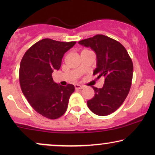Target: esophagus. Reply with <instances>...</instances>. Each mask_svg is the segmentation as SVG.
Segmentation results:
<instances>
[{
    "label": "esophagus",
    "instance_id": "34e87169",
    "mask_svg": "<svg viewBox=\"0 0 155 155\" xmlns=\"http://www.w3.org/2000/svg\"><path fill=\"white\" fill-rule=\"evenodd\" d=\"M75 90H81V89H82V86L80 85V84H75Z\"/></svg>",
    "mask_w": 155,
    "mask_h": 155
}]
</instances>
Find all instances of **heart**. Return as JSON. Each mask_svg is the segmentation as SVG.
Returning <instances> with one entry per match:
<instances>
[{
	"label": "heart",
	"mask_w": 155,
	"mask_h": 155,
	"mask_svg": "<svg viewBox=\"0 0 155 155\" xmlns=\"http://www.w3.org/2000/svg\"><path fill=\"white\" fill-rule=\"evenodd\" d=\"M89 51V50H84L83 51Z\"/></svg>",
	"instance_id": "obj_1"
}]
</instances>
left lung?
Wrapping results in <instances>:
<instances>
[{
    "label": "left lung",
    "mask_w": 155,
    "mask_h": 155,
    "mask_svg": "<svg viewBox=\"0 0 155 155\" xmlns=\"http://www.w3.org/2000/svg\"><path fill=\"white\" fill-rule=\"evenodd\" d=\"M79 44L94 51L97 63L93 75L98 79L104 78L102 88L92 87L94 96L87 101L89 109L97 115H109L128 96L133 79L132 60L120 42L105 35H97Z\"/></svg>",
    "instance_id": "left-lung-1"
}]
</instances>
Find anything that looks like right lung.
Masks as SVG:
<instances>
[{"instance_id": "1", "label": "right lung", "mask_w": 155, "mask_h": 155, "mask_svg": "<svg viewBox=\"0 0 155 155\" xmlns=\"http://www.w3.org/2000/svg\"><path fill=\"white\" fill-rule=\"evenodd\" d=\"M75 43L41 39L25 52L20 62L19 80L23 94L37 113L49 119L65 114L75 91L73 84L54 82L52 73L59 70L63 55Z\"/></svg>"}]
</instances>
